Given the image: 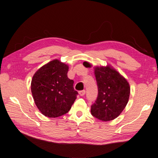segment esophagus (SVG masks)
I'll return each instance as SVG.
<instances>
[{
    "label": "esophagus",
    "mask_w": 158,
    "mask_h": 158,
    "mask_svg": "<svg viewBox=\"0 0 158 158\" xmlns=\"http://www.w3.org/2000/svg\"><path fill=\"white\" fill-rule=\"evenodd\" d=\"M78 93H79V95H80V96H84V95L85 94V90L80 91V92H79Z\"/></svg>",
    "instance_id": "obj_1"
}]
</instances>
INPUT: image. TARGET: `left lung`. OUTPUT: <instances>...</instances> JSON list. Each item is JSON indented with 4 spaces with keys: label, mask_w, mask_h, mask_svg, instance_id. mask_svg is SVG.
Returning a JSON list of instances; mask_svg holds the SVG:
<instances>
[{
    "label": "left lung",
    "mask_w": 158,
    "mask_h": 158,
    "mask_svg": "<svg viewBox=\"0 0 158 158\" xmlns=\"http://www.w3.org/2000/svg\"><path fill=\"white\" fill-rule=\"evenodd\" d=\"M85 63H83L84 66ZM94 69L98 95L91 106V113L103 121L113 120L120 115L128 103L130 84L111 65L95 66Z\"/></svg>",
    "instance_id": "obj_1"
}]
</instances>
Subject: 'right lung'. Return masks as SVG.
Instances as JSON below:
<instances>
[{"mask_svg":"<svg viewBox=\"0 0 158 158\" xmlns=\"http://www.w3.org/2000/svg\"><path fill=\"white\" fill-rule=\"evenodd\" d=\"M69 66L59 59L42 66L33 74L31 82L32 96L44 115L55 118L69 111L78 92L74 81L68 78Z\"/></svg>","mask_w":158,"mask_h":158,"instance_id":"1","label":"right lung"}]
</instances>
